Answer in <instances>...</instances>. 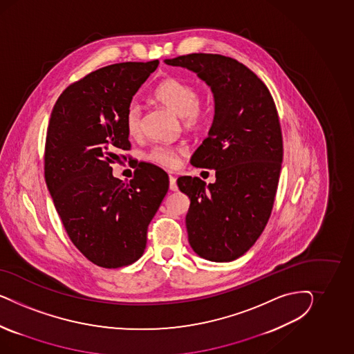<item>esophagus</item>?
I'll return each instance as SVG.
<instances>
[{
  "label": "esophagus",
  "instance_id": "obj_1",
  "mask_svg": "<svg viewBox=\"0 0 354 354\" xmlns=\"http://www.w3.org/2000/svg\"><path fill=\"white\" fill-rule=\"evenodd\" d=\"M169 180H170V189H171V191H176V189H178V184H176V178H175V176H172V175H170Z\"/></svg>",
  "mask_w": 354,
  "mask_h": 354
}]
</instances>
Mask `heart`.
I'll use <instances>...</instances> for the list:
<instances>
[{
	"mask_svg": "<svg viewBox=\"0 0 354 354\" xmlns=\"http://www.w3.org/2000/svg\"><path fill=\"white\" fill-rule=\"evenodd\" d=\"M154 98L163 106L179 115L185 129H201L212 115V104L207 98H200L197 88L182 79L170 77L163 80L154 91ZM124 124L131 138H138L142 129V107L138 101H131L124 113ZM182 147L154 145L148 153V160L163 167H175Z\"/></svg>",
	"mask_w": 354,
	"mask_h": 354,
	"instance_id": "b5f03b06",
	"label": "heart"
}]
</instances>
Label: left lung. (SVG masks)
<instances>
[{
    "label": "left lung",
    "mask_w": 354,
    "mask_h": 354,
    "mask_svg": "<svg viewBox=\"0 0 354 354\" xmlns=\"http://www.w3.org/2000/svg\"><path fill=\"white\" fill-rule=\"evenodd\" d=\"M165 64L191 70L213 91L214 120L191 163L214 169L216 180L180 176L178 187L191 200L185 225L193 250L209 261H234L254 245L275 201L283 138L274 98L231 57L192 53Z\"/></svg>",
    "instance_id": "left-lung-1"
}]
</instances>
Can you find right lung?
I'll return each mask as SVG.
<instances>
[{
	"mask_svg": "<svg viewBox=\"0 0 354 354\" xmlns=\"http://www.w3.org/2000/svg\"><path fill=\"white\" fill-rule=\"evenodd\" d=\"M158 61L110 64L58 97L46 132L44 171L55 210L80 253L100 268L138 261L150 221L169 191V175L139 163L129 182L111 163L129 150L126 107Z\"/></svg>",
	"mask_w": 354,
	"mask_h": 354,
	"instance_id": "right-lung-1",
	"label": "right lung"
}]
</instances>
